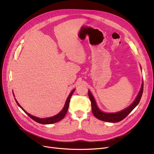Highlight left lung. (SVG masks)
Returning <instances> with one entry per match:
<instances>
[{
	"label": "left lung",
	"instance_id": "8db88e82",
	"mask_svg": "<svg viewBox=\"0 0 154 154\" xmlns=\"http://www.w3.org/2000/svg\"><path fill=\"white\" fill-rule=\"evenodd\" d=\"M143 90V82H142L141 89L138 95H137V97H136L135 101L127 109H124L122 111L119 112L117 113H104L101 110H100L97 107V106L96 102L94 100V97L91 94V92L88 91V94L91 102L92 111L94 116L97 119L104 121V122H112V123H116V122H120V121L124 119L134 110V109L137 106V105L139 104L142 97Z\"/></svg>",
	"mask_w": 154,
	"mask_h": 154
}]
</instances>
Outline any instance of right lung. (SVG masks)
<instances>
[{"instance_id": "add662e5", "label": "right lung", "mask_w": 154, "mask_h": 154, "mask_svg": "<svg viewBox=\"0 0 154 154\" xmlns=\"http://www.w3.org/2000/svg\"><path fill=\"white\" fill-rule=\"evenodd\" d=\"M75 89L73 90L70 95H69L68 98L66 102V104H65L64 106V107L63 109H62V110L59 113V114H58L57 115H56L55 116H53L52 117H49V118H45V119H40V118H38V117H34L33 116H32L30 114H29V113H27L25 110H24L19 105V103L17 102V101L15 99V101H16V103H17L18 106L22 109V110H23V112L26 113V114H27L32 120H34V121H35V122H38V123H40L41 124H54V123H55V122H59V121L61 120L62 119H63L65 117V116H66V114H67V110H68V109H69V102H70V98L72 97V94L74 93Z\"/></svg>"}]
</instances>
